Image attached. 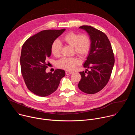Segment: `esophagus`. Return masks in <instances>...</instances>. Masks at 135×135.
Instances as JSON below:
<instances>
[{"label": "esophagus", "mask_w": 135, "mask_h": 135, "mask_svg": "<svg viewBox=\"0 0 135 135\" xmlns=\"http://www.w3.org/2000/svg\"><path fill=\"white\" fill-rule=\"evenodd\" d=\"M73 73V72H72V71H66V75H71V74H72Z\"/></svg>", "instance_id": "esophagus-1"}]
</instances>
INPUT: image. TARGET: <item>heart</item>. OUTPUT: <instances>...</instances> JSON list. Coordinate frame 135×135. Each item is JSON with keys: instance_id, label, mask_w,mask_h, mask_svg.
<instances>
[{"instance_id": "obj_1", "label": "heart", "mask_w": 135, "mask_h": 135, "mask_svg": "<svg viewBox=\"0 0 135 135\" xmlns=\"http://www.w3.org/2000/svg\"><path fill=\"white\" fill-rule=\"evenodd\" d=\"M61 42L73 47L74 52L81 57L86 56L89 52L91 42L86 34H79L70 32L65 35ZM61 45L58 41L53 42L51 45V52L55 56H59L61 53ZM81 60L78 57H63L57 62L59 68L67 70H73L76 66L80 65Z\"/></svg>"}]
</instances>
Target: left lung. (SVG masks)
Here are the masks:
<instances>
[{"label": "left lung", "instance_id": "8db88e82", "mask_svg": "<svg viewBox=\"0 0 135 135\" xmlns=\"http://www.w3.org/2000/svg\"><path fill=\"white\" fill-rule=\"evenodd\" d=\"M80 29L88 32L91 45L83 65L90 70L80 72L82 78L78 86L84 93L94 94L102 90L110 79L115 62L114 53L105 33L89 26H81Z\"/></svg>", "mask_w": 135, "mask_h": 135}]
</instances>
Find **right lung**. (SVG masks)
Instances as JSON below:
<instances>
[{
	"instance_id": "right-lung-1",
	"label": "right lung",
	"mask_w": 135,
	"mask_h": 135,
	"mask_svg": "<svg viewBox=\"0 0 135 135\" xmlns=\"http://www.w3.org/2000/svg\"><path fill=\"white\" fill-rule=\"evenodd\" d=\"M65 29L45 30L31 36L23 44L20 56L22 75L27 88L34 94L46 97L58 88L65 71L57 69L46 73L47 59L51 55V45Z\"/></svg>"
}]
</instances>
